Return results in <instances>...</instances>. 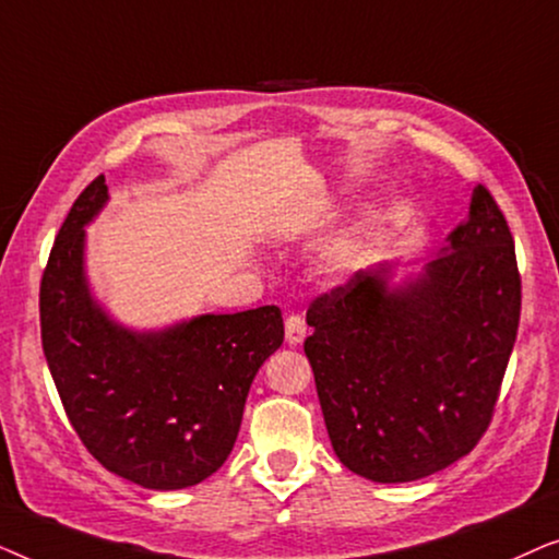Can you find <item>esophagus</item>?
Here are the masks:
<instances>
[{
    "mask_svg": "<svg viewBox=\"0 0 559 559\" xmlns=\"http://www.w3.org/2000/svg\"><path fill=\"white\" fill-rule=\"evenodd\" d=\"M305 335H308V323H305L302 316H287L285 320V338L289 346H297L302 343Z\"/></svg>",
    "mask_w": 559,
    "mask_h": 559,
    "instance_id": "obj_1",
    "label": "esophagus"
}]
</instances>
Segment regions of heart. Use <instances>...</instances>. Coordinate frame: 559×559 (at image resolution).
<instances>
[{
	"mask_svg": "<svg viewBox=\"0 0 559 559\" xmlns=\"http://www.w3.org/2000/svg\"><path fill=\"white\" fill-rule=\"evenodd\" d=\"M350 254H354V243H350V241H341L338 247H333V251H331V262H333L335 266L346 264Z\"/></svg>",
	"mask_w": 559,
	"mask_h": 559,
	"instance_id": "1",
	"label": "heart"
}]
</instances>
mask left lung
<instances>
[{"label": "left lung", "mask_w": 559, "mask_h": 559, "mask_svg": "<svg viewBox=\"0 0 559 559\" xmlns=\"http://www.w3.org/2000/svg\"><path fill=\"white\" fill-rule=\"evenodd\" d=\"M448 241L402 293L356 272L308 308L305 356L335 455L379 484L432 476L478 445L516 341L522 274L486 186Z\"/></svg>", "instance_id": "obj_1"}]
</instances>
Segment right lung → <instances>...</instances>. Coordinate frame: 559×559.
<instances>
[{"mask_svg":"<svg viewBox=\"0 0 559 559\" xmlns=\"http://www.w3.org/2000/svg\"><path fill=\"white\" fill-rule=\"evenodd\" d=\"M106 203L104 175L75 198L40 280V335L75 435L106 471L142 488L201 484L231 453L259 366L282 346L277 305L201 316L134 335L91 300L83 224Z\"/></svg>","mask_w":559,"mask_h":559,"instance_id":"1","label":"right lung"}]
</instances>
